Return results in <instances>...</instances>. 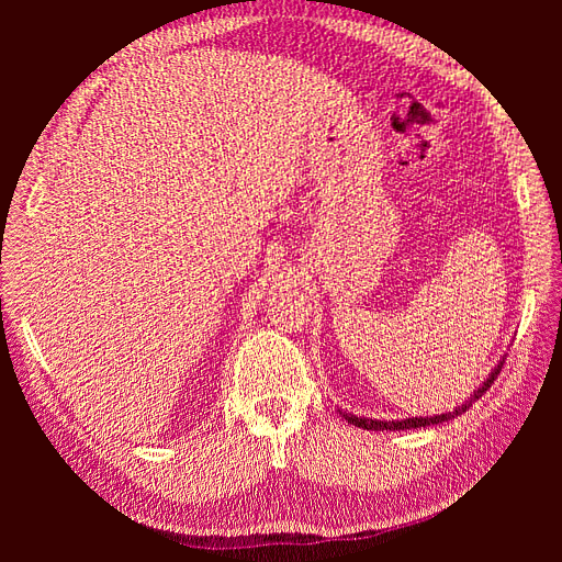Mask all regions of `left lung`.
<instances>
[{
    "instance_id": "1",
    "label": "left lung",
    "mask_w": 562,
    "mask_h": 562,
    "mask_svg": "<svg viewBox=\"0 0 562 562\" xmlns=\"http://www.w3.org/2000/svg\"><path fill=\"white\" fill-rule=\"evenodd\" d=\"M502 368H504V361H499L497 366H495V370L490 372V378L479 386V391H473V396L467 401V403H462V405H457L452 413H443V415H434V417H407V419H401V422H382V419H370V417H359V415H351V413H342V417L349 422V424H353V427H361V429H368V431H384V429H389V431H401V429H419V427H431V424H443V422H448V419H454V417H459L462 413H467L469 407H471V403L473 401H479L485 391L495 384V380H497V375L502 372Z\"/></svg>"
}]
</instances>
